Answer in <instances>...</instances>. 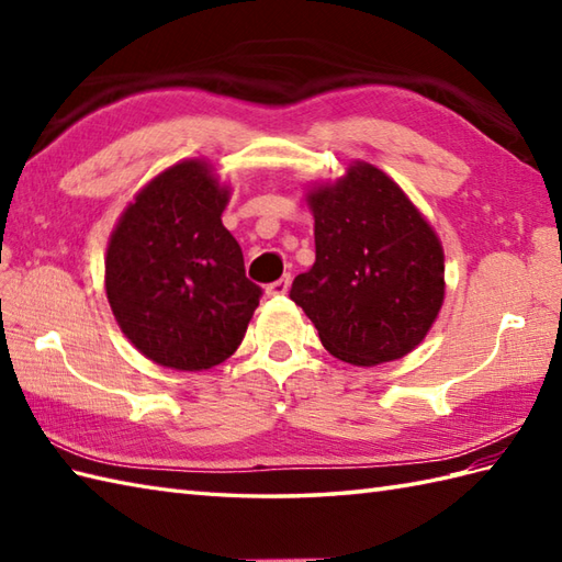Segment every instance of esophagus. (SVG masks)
Returning a JSON list of instances; mask_svg holds the SVG:
<instances>
[{"label": "esophagus", "mask_w": 562, "mask_h": 562, "mask_svg": "<svg viewBox=\"0 0 562 562\" xmlns=\"http://www.w3.org/2000/svg\"><path fill=\"white\" fill-rule=\"evenodd\" d=\"M290 284H292V278H290V274H284V278H280V280H274L272 284H268L266 294H268V296H282V294H288Z\"/></svg>", "instance_id": "1"}]
</instances>
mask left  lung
Returning <instances> with one entry per match:
<instances>
[{"label": "left lung", "mask_w": 562, "mask_h": 562, "mask_svg": "<svg viewBox=\"0 0 562 562\" xmlns=\"http://www.w3.org/2000/svg\"><path fill=\"white\" fill-rule=\"evenodd\" d=\"M316 262L292 282L324 348L342 362L401 360L425 340L445 302V250L403 188L352 161L306 193Z\"/></svg>", "instance_id": "obj_1"}]
</instances>
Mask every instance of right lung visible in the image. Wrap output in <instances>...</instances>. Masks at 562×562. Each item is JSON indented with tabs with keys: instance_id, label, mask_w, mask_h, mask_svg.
<instances>
[{
	"instance_id": "add662e5",
	"label": "right lung",
	"mask_w": 562,
	"mask_h": 562,
	"mask_svg": "<svg viewBox=\"0 0 562 562\" xmlns=\"http://www.w3.org/2000/svg\"><path fill=\"white\" fill-rule=\"evenodd\" d=\"M229 195L207 161H178L123 210L105 250L117 326L147 360L176 372L232 357L262 294L222 224Z\"/></svg>"
}]
</instances>
